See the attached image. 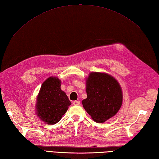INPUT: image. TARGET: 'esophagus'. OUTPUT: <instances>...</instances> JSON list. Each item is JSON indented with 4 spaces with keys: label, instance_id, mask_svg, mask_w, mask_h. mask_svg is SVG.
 <instances>
[{
    "label": "esophagus",
    "instance_id": "34e87169",
    "mask_svg": "<svg viewBox=\"0 0 159 159\" xmlns=\"http://www.w3.org/2000/svg\"><path fill=\"white\" fill-rule=\"evenodd\" d=\"M73 104H74V105H79L81 104V103H80V101H74V102H73Z\"/></svg>",
    "mask_w": 159,
    "mask_h": 159
}]
</instances>
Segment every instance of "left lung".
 <instances>
[{"label": "left lung", "instance_id": "1", "mask_svg": "<svg viewBox=\"0 0 159 159\" xmlns=\"http://www.w3.org/2000/svg\"><path fill=\"white\" fill-rule=\"evenodd\" d=\"M88 97L81 103L94 121L104 123L113 117L123 103L121 88L113 76L91 72L86 80Z\"/></svg>", "mask_w": 159, "mask_h": 159}]
</instances>
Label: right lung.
Here are the masks:
<instances>
[{
    "mask_svg": "<svg viewBox=\"0 0 159 159\" xmlns=\"http://www.w3.org/2000/svg\"><path fill=\"white\" fill-rule=\"evenodd\" d=\"M60 86L58 78L50 77L43 82L37 96L38 116L48 125L59 122L71 103Z\"/></svg>",
    "mask_w": 159,
    "mask_h": 159,
    "instance_id": "1",
    "label": "right lung"
}]
</instances>
